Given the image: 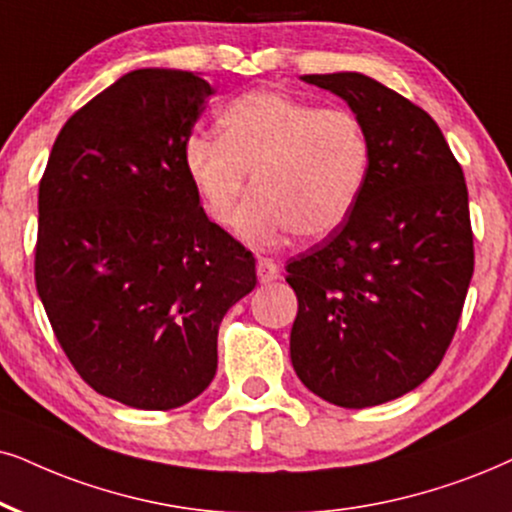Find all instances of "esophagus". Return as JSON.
Here are the masks:
<instances>
[{"instance_id":"esophagus-1","label":"esophagus","mask_w":512,"mask_h":512,"mask_svg":"<svg viewBox=\"0 0 512 512\" xmlns=\"http://www.w3.org/2000/svg\"><path fill=\"white\" fill-rule=\"evenodd\" d=\"M278 276H281V271H278V264L274 260H269V257L257 260V278H260V283H271Z\"/></svg>"}]
</instances>
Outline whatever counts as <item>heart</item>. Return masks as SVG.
<instances>
[{"label":"heart","instance_id":"1","mask_svg":"<svg viewBox=\"0 0 512 512\" xmlns=\"http://www.w3.org/2000/svg\"><path fill=\"white\" fill-rule=\"evenodd\" d=\"M219 137L193 134L184 167L212 222L229 226L252 174L238 231L271 243L293 231L302 241L331 236L357 208L371 172V139L347 108H321L260 89L219 113Z\"/></svg>","mask_w":512,"mask_h":512}]
</instances>
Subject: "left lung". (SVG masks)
Instances as JSON below:
<instances>
[{
  "instance_id": "8db88e82",
  "label": "left lung",
  "mask_w": 512,
  "mask_h": 512,
  "mask_svg": "<svg viewBox=\"0 0 512 512\" xmlns=\"http://www.w3.org/2000/svg\"><path fill=\"white\" fill-rule=\"evenodd\" d=\"M364 122L371 172L357 208L288 262L290 359L307 390L366 409L442 364L475 269L468 186L423 108L361 73L302 75Z\"/></svg>"
}]
</instances>
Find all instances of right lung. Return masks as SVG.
Returning <instances> with one entry per match:
<instances>
[{"label":"right lung","instance_id":"obj_1","mask_svg":"<svg viewBox=\"0 0 512 512\" xmlns=\"http://www.w3.org/2000/svg\"><path fill=\"white\" fill-rule=\"evenodd\" d=\"M212 94L186 70L122 75L70 115L40 181L44 312L84 383L132 409H177L212 383L219 323L257 283L184 167Z\"/></svg>","mask_w":512,"mask_h":512}]
</instances>
